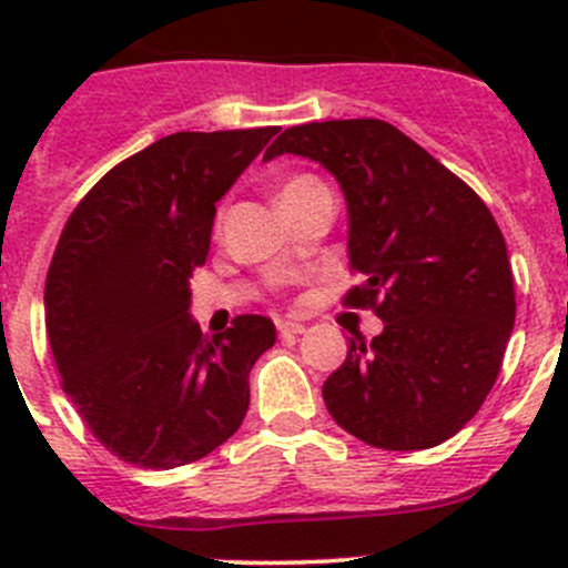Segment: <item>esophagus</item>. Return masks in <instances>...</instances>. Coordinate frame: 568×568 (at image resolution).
Returning <instances> with one entry per match:
<instances>
[{
  "label": "esophagus",
  "instance_id": "esophagus-1",
  "mask_svg": "<svg viewBox=\"0 0 568 568\" xmlns=\"http://www.w3.org/2000/svg\"><path fill=\"white\" fill-rule=\"evenodd\" d=\"M277 332L283 337H294V335H302V332H305V324H300V321L283 318V321H277Z\"/></svg>",
  "mask_w": 568,
  "mask_h": 568
}]
</instances>
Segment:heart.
I'll return each instance as SVG.
<instances>
[{
	"mask_svg": "<svg viewBox=\"0 0 568 568\" xmlns=\"http://www.w3.org/2000/svg\"><path fill=\"white\" fill-rule=\"evenodd\" d=\"M313 183H318L316 178L313 175H296V178H291L288 183H285L283 189H280V197H285V194H294V192H302V189H307V186H313Z\"/></svg>",
	"mask_w": 568,
	"mask_h": 568,
	"instance_id": "obj_1",
	"label": "heart"
}]
</instances>
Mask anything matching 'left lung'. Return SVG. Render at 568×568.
<instances>
[{"mask_svg": "<svg viewBox=\"0 0 568 568\" xmlns=\"http://www.w3.org/2000/svg\"><path fill=\"white\" fill-rule=\"evenodd\" d=\"M294 153L341 183L348 263L363 285L346 305L385 329L348 337L324 382L341 428L385 450H423L473 420L500 374L517 302L506 239L484 200L385 120L285 129L263 162Z\"/></svg>", "mask_w": 568, "mask_h": 568, "instance_id": "1", "label": "left lung"}]
</instances>
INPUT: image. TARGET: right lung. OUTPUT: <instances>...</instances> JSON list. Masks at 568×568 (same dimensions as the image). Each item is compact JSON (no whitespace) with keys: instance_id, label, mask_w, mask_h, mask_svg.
Segmentation results:
<instances>
[{"instance_id":"obj_1","label":"right lung","mask_w":568,"mask_h":568,"mask_svg":"<svg viewBox=\"0 0 568 568\" xmlns=\"http://www.w3.org/2000/svg\"><path fill=\"white\" fill-rule=\"evenodd\" d=\"M277 134L178 131L120 162L68 216L45 277V332L62 390L106 450L173 469L220 448L250 406V371L277 332L239 316L203 335L189 277L216 203Z\"/></svg>"}]
</instances>
